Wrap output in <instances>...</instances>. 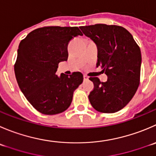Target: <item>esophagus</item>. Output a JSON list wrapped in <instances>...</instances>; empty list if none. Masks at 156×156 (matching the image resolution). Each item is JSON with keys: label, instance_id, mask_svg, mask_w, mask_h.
Segmentation results:
<instances>
[{"label": "esophagus", "instance_id": "esophagus-1", "mask_svg": "<svg viewBox=\"0 0 156 156\" xmlns=\"http://www.w3.org/2000/svg\"><path fill=\"white\" fill-rule=\"evenodd\" d=\"M84 80H87V79H88V77H87V75H84Z\"/></svg>", "mask_w": 156, "mask_h": 156}]
</instances>
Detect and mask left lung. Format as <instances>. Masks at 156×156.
<instances>
[{
	"instance_id": "1",
	"label": "left lung",
	"mask_w": 156,
	"mask_h": 156,
	"mask_svg": "<svg viewBox=\"0 0 156 156\" xmlns=\"http://www.w3.org/2000/svg\"><path fill=\"white\" fill-rule=\"evenodd\" d=\"M80 29L96 44L97 67L101 66L107 75L106 82L97 77L89 78L94 85L88 95L90 104L101 113L119 111L131 101L140 84V47L131 33L120 26L95 24Z\"/></svg>"
}]
</instances>
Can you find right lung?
Here are the masks:
<instances>
[{
    "label": "right lung",
    "instance_id": "1",
    "mask_svg": "<svg viewBox=\"0 0 156 156\" xmlns=\"http://www.w3.org/2000/svg\"><path fill=\"white\" fill-rule=\"evenodd\" d=\"M82 36L78 27H45L30 32L20 42L14 65L16 81L27 101L43 114L67 110L75 89L82 83L79 72L56 75L60 62L67 61L68 45Z\"/></svg>",
    "mask_w": 156,
    "mask_h": 156
}]
</instances>
